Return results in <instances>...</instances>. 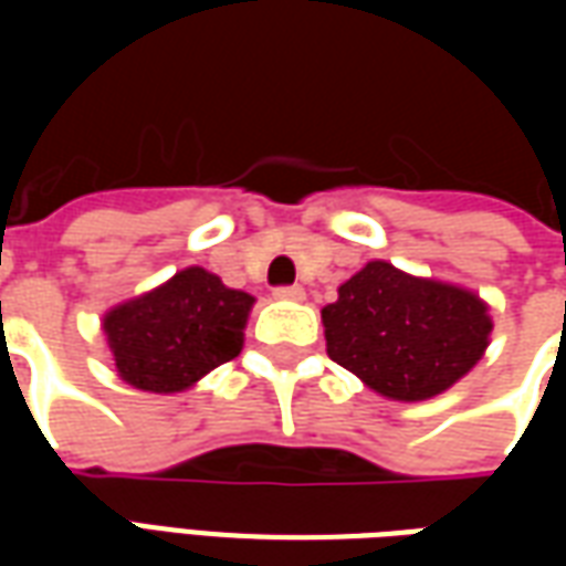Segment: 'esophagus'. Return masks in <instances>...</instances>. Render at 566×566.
<instances>
[{
    "mask_svg": "<svg viewBox=\"0 0 566 566\" xmlns=\"http://www.w3.org/2000/svg\"><path fill=\"white\" fill-rule=\"evenodd\" d=\"M275 296H279V300H294V303H300V300H306V291H303L300 284H291V287H275Z\"/></svg>",
    "mask_w": 566,
    "mask_h": 566,
    "instance_id": "1",
    "label": "esophagus"
}]
</instances>
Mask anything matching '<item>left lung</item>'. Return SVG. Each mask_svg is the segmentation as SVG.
<instances>
[{
    "instance_id": "8db88e82",
    "label": "left lung",
    "mask_w": 566,
    "mask_h": 566,
    "mask_svg": "<svg viewBox=\"0 0 566 566\" xmlns=\"http://www.w3.org/2000/svg\"><path fill=\"white\" fill-rule=\"evenodd\" d=\"M321 321L331 360L397 403L449 391L482 360L494 331L475 291L409 275L388 260H369L339 284Z\"/></svg>"
}]
</instances>
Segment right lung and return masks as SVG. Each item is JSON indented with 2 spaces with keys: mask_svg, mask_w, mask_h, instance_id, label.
<instances>
[{
  "mask_svg": "<svg viewBox=\"0 0 566 566\" xmlns=\"http://www.w3.org/2000/svg\"><path fill=\"white\" fill-rule=\"evenodd\" d=\"M254 296L202 266L178 270L148 294L103 315V333L120 379L148 394H181L233 360L245 343Z\"/></svg>",
  "mask_w": 566,
  "mask_h": 566,
  "instance_id": "add662e5",
  "label": "right lung"
}]
</instances>
